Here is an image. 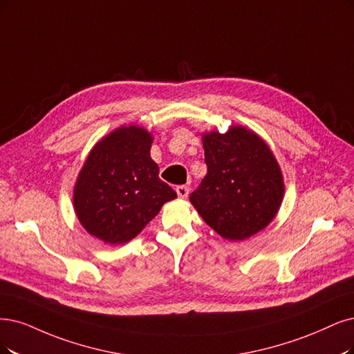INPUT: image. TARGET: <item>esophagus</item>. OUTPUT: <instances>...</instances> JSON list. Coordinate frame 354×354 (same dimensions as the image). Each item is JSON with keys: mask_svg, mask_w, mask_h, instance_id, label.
<instances>
[{"mask_svg": "<svg viewBox=\"0 0 354 354\" xmlns=\"http://www.w3.org/2000/svg\"><path fill=\"white\" fill-rule=\"evenodd\" d=\"M176 194H178L179 198L185 200V198H188V195H189V188L185 187V185H179V187H176Z\"/></svg>", "mask_w": 354, "mask_h": 354, "instance_id": "1", "label": "esophagus"}]
</instances>
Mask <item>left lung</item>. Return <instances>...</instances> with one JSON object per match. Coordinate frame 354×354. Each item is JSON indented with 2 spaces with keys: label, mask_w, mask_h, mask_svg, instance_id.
Segmentation results:
<instances>
[{
  "label": "left lung",
  "mask_w": 354,
  "mask_h": 354,
  "mask_svg": "<svg viewBox=\"0 0 354 354\" xmlns=\"http://www.w3.org/2000/svg\"><path fill=\"white\" fill-rule=\"evenodd\" d=\"M207 175L189 201L205 223L226 241L239 242L264 230L283 197L281 167L255 131L230 125L225 134L203 133Z\"/></svg>",
  "instance_id": "left-lung-1"
}]
</instances>
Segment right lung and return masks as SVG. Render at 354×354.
<instances>
[{"instance_id": "1", "label": "right lung", "mask_w": 354, "mask_h": 354, "mask_svg": "<svg viewBox=\"0 0 354 354\" xmlns=\"http://www.w3.org/2000/svg\"><path fill=\"white\" fill-rule=\"evenodd\" d=\"M151 133L140 125L118 127L90 150L78 172L73 204L84 230L108 245L134 239L178 195L159 178L151 159Z\"/></svg>"}]
</instances>
